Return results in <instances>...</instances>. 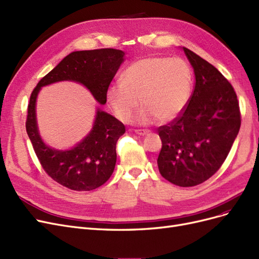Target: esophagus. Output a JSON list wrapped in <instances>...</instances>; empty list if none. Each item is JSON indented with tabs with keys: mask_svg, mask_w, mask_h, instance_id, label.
<instances>
[{
	"mask_svg": "<svg viewBox=\"0 0 259 259\" xmlns=\"http://www.w3.org/2000/svg\"><path fill=\"white\" fill-rule=\"evenodd\" d=\"M149 132H150V131H148V130H135L136 134H137V135H140V136L148 135Z\"/></svg>",
	"mask_w": 259,
	"mask_h": 259,
	"instance_id": "1",
	"label": "esophagus"
}]
</instances>
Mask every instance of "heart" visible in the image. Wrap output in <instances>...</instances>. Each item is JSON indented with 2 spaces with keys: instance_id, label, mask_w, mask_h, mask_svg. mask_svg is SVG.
I'll return each mask as SVG.
<instances>
[{
  "instance_id": "obj_1",
  "label": "heart",
  "mask_w": 259,
  "mask_h": 259,
  "mask_svg": "<svg viewBox=\"0 0 259 259\" xmlns=\"http://www.w3.org/2000/svg\"><path fill=\"white\" fill-rule=\"evenodd\" d=\"M192 72L182 58L146 57L127 67L122 81L107 90V100L115 116L128 122L140 103L144 107L136 115L140 124H149L156 117L161 122L175 119L189 103Z\"/></svg>"
}]
</instances>
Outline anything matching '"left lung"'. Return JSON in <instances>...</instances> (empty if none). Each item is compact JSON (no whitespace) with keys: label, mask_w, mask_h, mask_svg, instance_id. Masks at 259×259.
<instances>
[{"label":"left lung","mask_w":259,"mask_h":259,"mask_svg":"<svg viewBox=\"0 0 259 259\" xmlns=\"http://www.w3.org/2000/svg\"><path fill=\"white\" fill-rule=\"evenodd\" d=\"M195 85L184 111L159 127L161 175L179 187L204 183L221 168L241 126L237 94L228 80L192 51L183 48Z\"/></svg>","instance_id":"1"}]
</instances>
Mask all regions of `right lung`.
I'll list each match as a JSON object with an SVG mask.
<instances>
[{
    "label": "right lung",
    "mask_w": 259,
    "mask_h": 259,
    "mask_svg": "<svg viewBox=\"0 0 259 259\" xmlns=\"http://www.w3.org/2000/svg\"><path fill=\"white\" fill-rule=\"evenodd\" d=\"M124 60V52L114 49L77 51L69 54L37 83L30 96L27 134L45 173L61 186L75 191H91L112 175L116 142L124 133L122 122L97 109L92 131L69 150L45 145L38 134L35 104L41 88L60 81L84 85L100 105L107 103V90Z\"/></svg>",
    "instance_id": "right-lung-1"
}]
</instances>
